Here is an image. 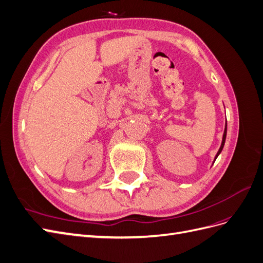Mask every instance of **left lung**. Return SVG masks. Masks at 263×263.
I'll list each match as a JSON object with an SVG mask.
<instances>
[{"label": "left lung", "mask_w": 263, "mask_h": 263, "mask_svg": "<svg viewBox=\"0 0 263 263\" xmlns=\"http://www.w3.org/2000/svg\"><path fill=\"white\" fill-rule=\"evenodd\" d=\"M226 134H227V125H226V127H225L224 135H222V140H221V145H220V148H219V150H218V153H217L216 157H215V160H216V158H217V157H218V155L221 153L222 148H224V145H225V140H226Z\"/></svg>", "instance_id": "left-lung-1"}]
</instances>
